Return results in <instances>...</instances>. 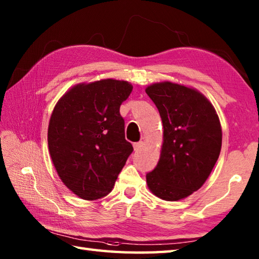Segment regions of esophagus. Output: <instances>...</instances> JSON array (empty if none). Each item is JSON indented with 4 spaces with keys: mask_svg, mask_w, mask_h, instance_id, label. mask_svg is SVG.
Returning a JSON list of instances; mask_svg holds the SVG:
<instances>
[{
    "mask_svg": "<svg viewBox=\"0 0 259 259\" xmlns=\"http://www.w3.org/2000/svg\"><path fill=\"white\" fill-rule=\"evenodd\" d=\"M145 142L144 141H139V142H136V144H134V148H135V151H138L140 150L142 147H144Z\"/></svg>",
    "mask_w": 259,
    "mask_h": 259,
    "instance_id": "obj_1",
    "label": "esophagus"
}]
</instances>
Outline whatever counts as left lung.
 Returning a JSON list of instances; mask_svg holds the SVG:
<instances>
[{
    "label": "left lung",
    "instance_id": "left-lung-1",
    "mask_svg": "<svg viewBox=\"0 0 259 259\" xmlns=\"http://www.w3.org/2000/svg\"><path fill=\"white\" fill-rule=\"evenodd\" d=\"M147 95L156 104L163 124V144L157 167L148 172L153 195L175 201L205 184L222 149V126L208 99L191 88L160 82Z\"/></svg>",
    "mask_w": 259,
    "mask_h": 259
}]
</instances>
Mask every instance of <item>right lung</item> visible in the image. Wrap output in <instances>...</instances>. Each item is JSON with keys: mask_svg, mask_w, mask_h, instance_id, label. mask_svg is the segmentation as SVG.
<instances>
[{"mask_svg": "<svg viewBox=\"0 0 259 259\" xmlns=\"http://www.w3.org/2000/svg\"><path fill=\"white\" fill-rule=\"evenodd\" d=\"M131 91L129 82L113 79L76 84L53 109L49 151L60 179L82 199L107 196L134 151L120 114Z\"/></svg>", "mask_w": 259, "mask_h": 259, "instance_id": "1", "label": "right lung"}]
</instances>
